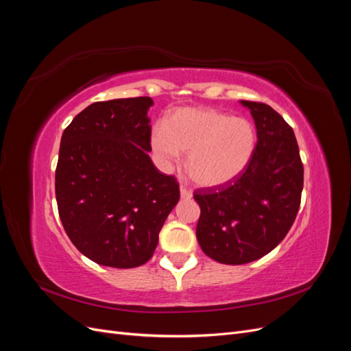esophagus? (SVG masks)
<instances>
[{
  "instance_id": "obj_1",
  "label": "esophagus",
  "mask_w": 351,
  "mask_h": 351,
  "mask_svg": "<svg viewBox=\"0 0 351 351\" xmlns=\"http://www.w3.org/2000/svg\"><path fill=\"white\" fill-rule=\"evenodd\" d=\"M180 196H182V199H190L193 195H192V190H189L187 187L182 186L180 187Z\"/></svg>"
}]
</instances>
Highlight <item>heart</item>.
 <instances>
[{"mask_svg":"<svg viewBox=\"0 0 351 351\" xmlns=\"http://www.w3.org/2000/svg\"><path fill=\"white\" fill-rule=\"evenodd\" d=\"M152 149L162 168L187 152L186 169L199 186L231 183L252 161L256 130L244 117H231L212 108H178L165 117L164 127L151 136Z\"/></svg>","mask_w":351,"mask_h":351,"instance_id":"obj_1","label":"heart"}]
</instances>
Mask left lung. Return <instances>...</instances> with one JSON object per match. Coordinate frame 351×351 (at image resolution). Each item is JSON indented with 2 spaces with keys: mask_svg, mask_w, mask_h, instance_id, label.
Wrapping results in <instances>:
<instances>
[{
  "mask_svg": "<svg viewBox=\"0 0 351 351\" xmlns=\"http://www.w3.org/2000/svg\"><path fill=\"white\" fill-rule=\"evenodd\" d=\"M258 133L252 161L231 183L199 189V246L219 263L243 265L275 249L300 206L303 164L291 127L262 102L240 101Z\"/></svg>",
  "mask_w": 351,
  "mask_h": 351,
  "instance_id": "obj_1",
  "label": "left lung"
}]
</instances>
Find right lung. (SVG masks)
<instances>
[{"label": "right lung", "mask_w": 351, "mask_h": 351, "mask_svg": "<svg viewBox=\"0 0 351 351\" xmlns=\"http://www.w3.org/2000/svg\"><path fill=\"white\" fill-rule=\"evenodd\" d=\"M149 97L93 102L61 136L56 169L58 214L80 253L104 267L136 268L152 258L180 199L174 176L147 152Z\"/></svg>", "instance_id": "1"}]
</instances>
